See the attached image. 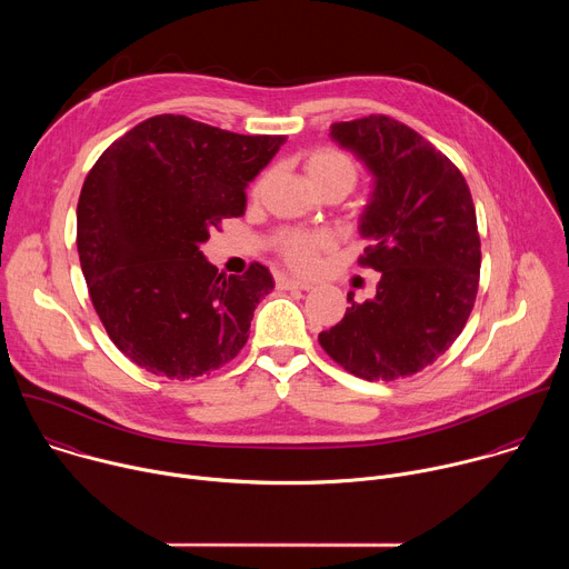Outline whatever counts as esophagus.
Here are the masks:
<instances>
[{
  "instance_id": "34e87169",
  "label": "esophagus",
  "mask_w": 569,
  "mask_h": 569,
  "mask_svg": "<svg viewBox=\"0 0 569 569\" xmlns=\"http://www.w3.org/2000/svg\"><path fill=\"white\" fill-rule=\"evenodd\" d=\"M277 288L279 290H310L312 286L292 277H277Z\"/></svg>"
}]
</instances>
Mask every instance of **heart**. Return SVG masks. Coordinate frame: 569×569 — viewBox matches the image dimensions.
<instances>
[{"label":"heart","mask_w":569,"mask_h":569,"mask_svg":"<svg viewBox=\"0 0 569 569\" xmlns=\"http://www.w3.org/2000/svg\"><path fill=\"white\" fill-rule=\"evenodd\" d=\"M306 176L312 189L338 187L349 193L358 180V164L351 154L338 148H317L306 157ZM268 176H261L254 184V193H259L266 184ZM331 248V236L323 231H288L279 238V252L299 272H308L317 266L319 254Z\"/></svg>","instance_id":"b5f03b06"}]
</instances>
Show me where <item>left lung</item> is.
<instances>
[{
  "instance_id": "1",
  "label": "left lung",
  "mask_w": 569,
  "mask_h": 569,
  "mask_svg": "<svg viewBox=\"0 0 569 569\" xmlns=\"http://www.w3.org/2000/svg\"><path fill=\"white\" fill-rule=\"evenodd\" d=\"M373 178L360 216L362 266L380 274L376 297L349 308L319 345L365 380L412 376L459 338L479 283V233L470 189L419 132L371 114L331 126Z\"/></svg>"
}]
</instances>
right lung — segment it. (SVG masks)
Wrapping results in <instances>:
<instances>
[{"label":"right lung","instance_id":"1","mask_svg":"<svg viewBox=\"0 0 569 569\" xmlns=\"http://www.w3.org/2000/svg\"><path fill=\"white\" fill-rule=\"evenodd\" d=\"M283 141L159 114L117 139L86 178L80 268L110 340L141 369L196 378L246 347L274 279L261 263L218 274L202 246L220 220L246 213V189Z\"/></svg>","mask_w":569,"mask_h":569}]
</instances>
